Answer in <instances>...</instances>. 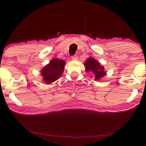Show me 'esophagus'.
<instances>
[{
    "mask_svg": "<svg viewBox=\"0 0 146 146\" xmlns=\"http://www.w3.org/2000/svg\"><path fill=\"white\" fill-rule=\"evenodd\" d=\"M71 59L74 60H78V56L76 55H73V56H71Z\"/></svg>",
    "mask_w": 146,
    "mask_h": 146,
    "instance_id": "34e87169",
    "label": "esophagus"
}]
</instances>
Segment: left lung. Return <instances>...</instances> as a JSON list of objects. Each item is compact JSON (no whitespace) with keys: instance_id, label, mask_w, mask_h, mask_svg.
I'll return each mask as SVG.
<instances>
[{"instance_id":"1","label":"left lung","mask_w":146,"mask_h":146,"mask_svg":"<svg viewBox=\"0 0 146 146\" xmlns=\"http://www.w3.org/2000/svg\"><path fill=\"white\" fill-rule=\"evenodd\" d=\"M86 70L87 73H91L94 76L95 80H98L105 75L106 71L104 67L92 57H89L84 62Z\"/></svg>"}]
</instances>
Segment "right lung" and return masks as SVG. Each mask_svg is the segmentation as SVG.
Instances as JSON below:
<instances>
[{"label": "right lung", "mask_w": 146, "mask_h": 146, "mask_svg": "<svg viewBox=\"0 0 146 146\" xmlns=\"http://www.w3.org/2000/svg\"><path fill=\"white\" fill-rule=\"evenodd\" d=\"M66 62L59 59H54L41 70L43 81L50 84L61 76L64 70Z\"/></svg>", "instance_id": "right-lung-1"}]
</instances>
